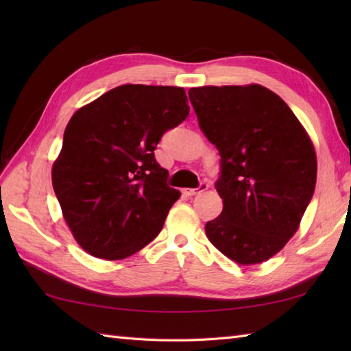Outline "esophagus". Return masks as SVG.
Segmentation results:
<instances>
[{"mask_svg": "<svg viewBox=\"0 0 351 351\" xmlns=\"http://www.w3.org/2000/svg\"><path fill=\"white\" fill-rule=\"evenodd\" d=\"M208 187H210V184H208V182H200L197 189H184L182 193L185 196H196V195H200V193L206 191Z\"/></svg>", "mask_w": 351, "mask_h": 351, "instance_id": "esophagus-1", "label": "esophagus"}]
</instances>
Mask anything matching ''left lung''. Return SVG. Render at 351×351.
<instances>
[{"mask_svg":"<svg viewBox=\"0 0 351 351\" xmlns=\"http://www.w3.org/2000/svg\"><path fill=\"white\" fill-rule=\"evenodd\" d=\"M200 130L219 149L223 211L205 232L223 255L259 264L283 249L314 196L317 155L299 119L259 84L193 87Z\"/></svg>","mask_w":351,"mask_h":351,"instance_id":"obj_1","label":"left lung"}]
</instances>
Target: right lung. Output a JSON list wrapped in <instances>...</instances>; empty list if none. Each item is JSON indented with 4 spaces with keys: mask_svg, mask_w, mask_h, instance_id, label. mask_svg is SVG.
<instances>
[{
    "mask_svg": "<svg viewBox=\"0 0 351 351\" xmlns=\"http://www.w3.org/2000/svg\"><path fill=\"white\" fill-rule=\"evenodd\" d=\"M182 87L125 84L80 108L66 126L52 187L77 243L116 261L160 234L181 193L155 160L162 134L187 119Z\"/></svg>",
    "mask_w": 351,
    "mask_h": 351,
    "instance_id": "obj_1",
    "label": "right lung"
}]
</instances>
